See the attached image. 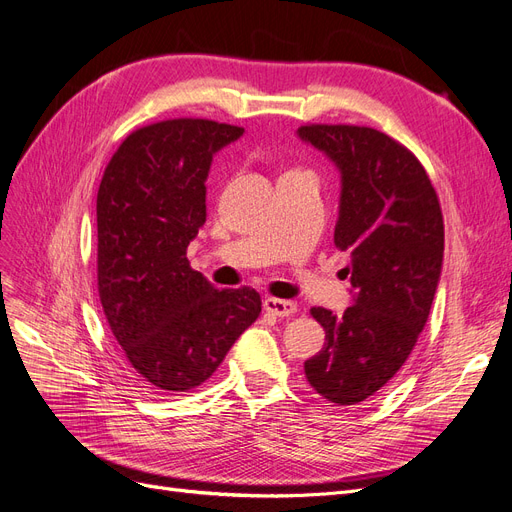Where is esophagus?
I'll use <instances>...</instances> for the list:
<instances>
[{
  "label": "esophagus",
  "mask_w": 512,
  "mask_h": 512,
  "mask_svg": "<svg viewBox=\"0 0 512 512\" xmlns=\"http://www.w3.org/2000/svg\"><path fill=\"white\" fill-rule=\"evenodd\" d=\"M263 308H266V312L274 314V316H293L297 312V304L295 301H287V299H276V297H268L266 301H263Z\"/></svg>",
  "instance_id": "1"
}]
</instances>
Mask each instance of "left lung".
<instances>
[{"label": "left lung", "instance_id": "left-lung-1", "mask_svg": "<svg viewBox=\"0 0 512 512\" xmlns=\"http://www.w3.org/2000/svg\"><path fill=\"white\" fill-rule=\"evenodd\" d=\"M297 137L339 170L335 246L350 255L352 285L342 314L312 308L327 342L304 369L320 396L356 405L392 380L426 325L443 268V215L424 166L384 132L310 124Z\"/></svg>", "mask_w": 512, "mask_h": 512}]
</instances>
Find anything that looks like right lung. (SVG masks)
I'll use <instances>...</instances> for the list:
<instances>
[{
  "label": "right lung",
  "instance_id": "1",
  "mask_svg": "<svg viewBox=\"0 0 512 512\" xmlns=\"http://www.w3.org/2000/svg\"><path fill=\"white\" fill-rule=\"evenodd\" d=\"M244 128L166 120L132 132L97 194L99 297L113 337L154 394L211 377L259 312L255 289H223L189 268L187 244L206 221L213 156Z\"/></svg>",
  "mask_w": 512,
  "mask_h": 512
}]
</instances>
